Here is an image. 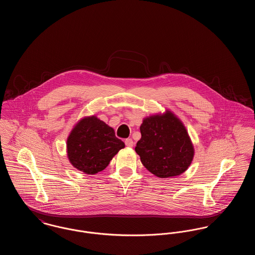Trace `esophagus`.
I'll list each match as a JSON object with an SVG mask.
<instances>
[{"label": "esophagus", "mask_w": 255, "mask_h": 255, "mask_svg": "<svg viewBox=\"0 0 255 255\" xmlns=\"http://www.w3.org/2000/svg\"><path fill=\"white\" fill-rule=\"evenodd\" d=\"M125 145L128 146V147H133V139H132V138H127V139H125Z\"/></svg>", "instance_id": "34e87169"}]
</instances>
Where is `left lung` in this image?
Listing matches in <instances>:
<instances>
[{
  "mask_svg": "<svg viewBox=\"0 0 255 255\" xmlns=\"http://www.w3.org/2000/svg\"><path fill=\"white\" fill-rule=\"evenodd\" d=\"M141 138L134 148L146 169L159 178L183 173L190 165L194 149L186 129L172 113L152 116L140 126Z\"/></svg>",
  "mask_w": 255,
  "mask_h": 255,
  "instance_id": "1",
  "label": "left lung"
}]
</instances>
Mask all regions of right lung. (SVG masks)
Returning a JSON list of instances; mask_svg holds the SVG:
<instances>
[{
    "label": "right lung",
    "instance_id": "add662e5",
    "mask_svg": "<svg viewBox=\"0 0 255 255\" xmlns=\"http://www.w3.org/2000/svg\"><path fill=\"white\" fill-rule=\"evenodd\" d=\"M124 147L114 129L96 117L78 122L67 141L71 163L88 175L105 169L113 157Z\"/></svg>",
    "mask_w": 255,
    "mask_h": 255
}]
</instances>
